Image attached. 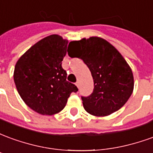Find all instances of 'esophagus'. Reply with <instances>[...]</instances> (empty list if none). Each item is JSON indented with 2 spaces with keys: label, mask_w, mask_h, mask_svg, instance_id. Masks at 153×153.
Returning <instances> with one entry per match:
<instances>
[{
  "label": "esophagus",
  "mask_w": 153,
  "mask_h": 153,
  "mask_svg": "<svg viewBox=\"0 0 153 153\" xmlns=\"http://www.w3.org/2000/svg\"><path fill=\"white\" fill-rule=\"evenodd\" d=\"M75 84H76V86L78 87V88H79V81H77L76 83H75Z\"/></svg>",
  "instance_id": "34e87169"
}]
</instances>
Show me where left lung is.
Listing matches in <instances>:
<instances>
[{
  "mask_svg": "<svg viewBox=\"0 0 153 153\" xmlns=\"http://www.w3.org/2000/svg\"><path fill=\"white\" fill-rule=\"evenodd\" d=\"M73 56L91 71L93 93L81 97L87 112L96 116L112 114L125 105L134 89V76L121 54L107 41L97 37L70 42Z\"/></svg>",
  "mask_w": 153,
  "mask_h": 153,
  "instance_id": "1",
  "label": "left lung"
}]
</instances>
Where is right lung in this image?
I'll use <instances>...</instances> for the list:
<instances>
[{"label": "right lung", "mask_w": 153, "mask_h": 153, "mask_svg": "<svg viewBox=\"0 0 153 153\" xmlns=\"http://www.w3.org/2000/svg\"><path fill=\"white\" fill-rule=\"evenodd\" d=\"M68 41L56 34L42 39L31 47L15 65L14 80L23 101L41 115H51L64 109L74 83L66 80L62 60Z\"/></svg>", "instance_id": "1"}]
</instances>
